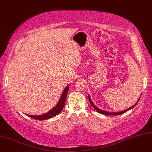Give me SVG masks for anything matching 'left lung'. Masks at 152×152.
<instances>
[{
    "label": "left lung",
    "instance_id": "obj_1",
    "mask_svg": "<svg viewBox=\"0 0 152 152\" xmlns=\"http://www.w3.org/2000/svg\"><path fill=\"white\" fill-rule=\"evenodd\" d=\"M140 98H141V96H140V97L139 98L138 101H137L133 106H132L131 107L127 109V110H124V111H121V112H107V111H104V110H101V109H99V108H98L97 107H96V106L94 105V104L93 102V101H91V98H90V96L88 95L89 102H90V104L93 106V107L94 108V109L96 110V112H98V113H101V114H104V115H112V116H118V115H121V114H123V113H124L127 112V111H129V110H130V109L133 108L137 104V102H138V101H139Z\"/></svg>",
    "mask_w": 152,
    "mask_h": 152
}]
</instances>
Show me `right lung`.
<instances>
[{"instance_id": "1", "label": "right lung", "mask_w": 152, "mask_h": 152, "mask_svg": "<svg viewBox=\"0 0 152 152\" xmlns=\"http://www.w3.org/2000/svg\"><path fill=\"white\" fill-rule=\"evenodd\" d=\"M69 87H70V84L68 85L64 89V90L62 92V94L61 96L60 99L59 101V102H58V104H56V105L54 107H53L51 110H50L49 112H48L47 113L42 115H39V116H34V115H26L28 116H30L34 119L36 120H46V119H48L50 118H51L55 116L58 115L61 111L63 109V108L64 107L65 105V99L66 97V94H67V92L68 91L69 89Z\"/></svg>"}]
</instances>
